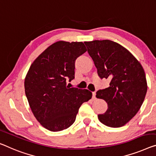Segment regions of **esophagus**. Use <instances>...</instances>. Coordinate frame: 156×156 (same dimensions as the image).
Returning <instances> with one entry per match:
<instances>
[{
    "mask_svg": "<svg viewBox=\"0 0 156 156\" xmlns=\"http://www.w3.org/2000/svg\"><path fill=\"white\" fill-rule=\"evenodd\" d=\"M92 99H93V100H95V99H97V98H96V92H92Z\"/></svg>",
    "mask_w": 156,
    "mask_h": 156,
    "instance_id": "obj_1",
    "label": "esophagus"
}]
</instances>
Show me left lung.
Masks as SVG:
<instances>
[{
    "instance_id": "obj_1",
    "label": "left lung",
    "mask_w": 156,
    "mask_h": 156,
    "mask_svg": "<svg viewBox=\"0 0 156 156\" xmlns=\"http://www.w3.org/2000/svg\"><path fill=\"white\" fill-rule=\"evenodd\" d=\"M87 52L100 78L110 79L109 87L97 92L108 108L98 115L101 123L120 127L136 114L147 92L145 72L139 61L126 48L109 40L85 42Z\"/></svg>"
}]
</instances>
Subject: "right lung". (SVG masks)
Listing matches in <instances>:
<instances>
[{"instance_id":"obj_1","label":"right lung","mask_w":156,"mask_h":156,"mask_svg":"<svg viewBox=\"0 0 156 156\" xmlns=\"http://www.w3.org/2000/svg\"><path fill=\"white\" fill-rule=\"evenodd\" d=\"M86 51L82 42L58 41L30 66L24 80L25 94L36 120L50 131L70 127L82 104L92 98L88 90L66 85L75 78L76 59Z\"/></svg>"}]
</instances>
